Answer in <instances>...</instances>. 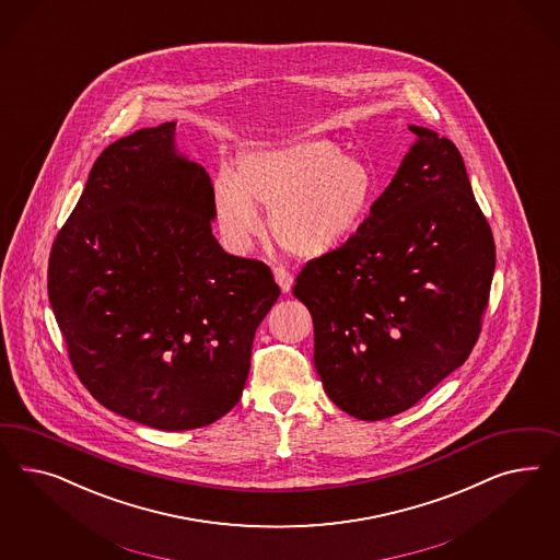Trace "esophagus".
Instances as JSON below:
<instances>
[{"label": "esophagus", "instance_id": "obj_1", "mask_svg": "<svg viewBox=\"0 0 560 560\" xmlns=\"http://www.w3.org/2000/svg\"><path fill=\"white\" fill-rule=\"evenodd\" d=\"M272 272H275V281L279 283L281 291H283V293L291 291V288H293V275H291L285 267H281V265L275 267Z\"/></svg>", "mask_w": 560, "mask_h": 560}]
</instances>
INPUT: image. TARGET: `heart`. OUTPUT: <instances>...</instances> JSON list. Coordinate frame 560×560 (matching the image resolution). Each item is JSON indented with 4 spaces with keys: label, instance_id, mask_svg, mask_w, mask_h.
Listing matches in <instances>:
<instances>
[{
    "label": "heart",
    "instance_id": "b5f03b06",
    "mask_svg": "<svg viewBox=\"0 0 560 560\" xmlns=\"http://www.w3.org/2000/svg\"><path fill=\"white\" fill-rule=\"evenodd\" d=\"M377 180L368 162L328 139H295L242 153L236 176L220 172L213 211L225 244L242 253L262 232L258 209L271 211L281 248L300 258L337 250L370 218Z\"/></svg>",
    "mask_w": 560,
    "mask_h": 560
}]
</instances>
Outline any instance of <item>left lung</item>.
<instances>
[{
    "instance_id": "8db88e82",
    "label": "left lung",
    "mask_w": 560,
    "mask_h": 560,
    "mask_svg": "<svg viewBox=\"0 0 560 560\" xmlns=\"http://www.w3.org/2000/svg\"><path fill=\"white\" fill-rule=\"evenodd\" d=\"M370 218L312 258L293 295L314 320L328 398L361 421L417 405L478 340L494 272L491 225L458 148L424 127Z\"/></svg>"
}]
</instances>
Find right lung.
<instances>
[{
	"instance_id": "obj_1",
	"label": "right lung",
	"mask_w": 560,
	"mask_h": 560,
	"mask_svg": "<svg viewBox=\"0 0 560 560\" xmlns=\"http://www.w3.org/2000/svg\"><path fill=\"white\" fill-rule=\"evenodd\" d=\"M176 122L110 143L52 242L47 289L69 361L102 407L162 431L236 407L281 289L211 234L213 185Z\"/></svg>"
}]
</instances>
